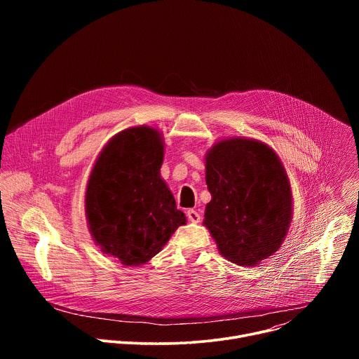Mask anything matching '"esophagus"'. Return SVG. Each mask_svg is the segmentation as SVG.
<instances>
[{
    "mask_svg": "<svg viewBox=\"0 0 359 359\" xmlns=\"http://www.w3.org/2000/svg\"><path fill=\"white\" fill-rule=\"evenodd\" d=\"M186 215H187L189 222H191V223H198V222H200V215H198L196 210L190 209V210L186 212Z\"/></svg>",
    "mask_w": 359,
    "mask_h": 359,
    "instance_id": "1",
    "label": "esophagus"
}]
</instances>
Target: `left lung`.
<instances>
[{
    "instance_id": "obj_1",
    "label": "left lung",
    "mask_w": 359,
    "mask_h": 359,
    "mask_svg": "<svg viewBox=\"0 0 359 359\" xmlns=\"http://www.w3.org/2000/svg\"><path fill=\"white\" fill-rule=\"evenodd\" d=\"M212 194L203 224L223 257L254 267L281 247L292 219V193L277 153L257 139L227 137L206 153Z\"/></svg>"
}]
</instances>
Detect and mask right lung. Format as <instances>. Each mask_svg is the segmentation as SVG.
Listing matches in <instances>:
<instances>
[{"label":"right lung","instance_id":"1","mask_svg":"<svg viewBox=\"0 0 359 359\" xmlns=\"http://www.w3.org/2000/svg\"><path fill=\"white\" fill-rule=\"evenodd\" d=\"M163 155L158 129L132 126L105 144L89 175L88 229L100 251L123 266L146 264L186 224L161 176Z\"/></svg>","mask_w":359,"mask_h":359}]
</instances>
